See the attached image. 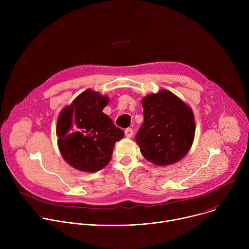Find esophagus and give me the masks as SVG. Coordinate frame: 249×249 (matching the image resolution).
I'll use <instances>...</instances> for the list:
<instances>
[{
    "label": "esophagus",
    "mask_w": 249,
    "mask_h": 249,
    "mask_svg": "<svg viewBox=\"0 0 249 249\" xmlns=\"http://www.w3.org/2000/svg\"><path fill=\"white\" fill-rule=\"evenodd\" d=\"M133 134H134L133 129H131V128H127V129L125 130V136H126L127 138H131V137L133 136Z\"/></svg>",
    "instance_id": "1"
}]
</instances>
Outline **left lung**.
I'll return each mask as SVG.
<instances>
[{"label":"left lung","mask_w":249,"mask_h":249,"mask_svg":"<svg viewBox=\"0 0 249 249\" xmlns=\"http://www.w3.org/2000/svg\"><path fill=\"white\" fill-rule=\"evenodd\" d=\"M142 104L144 122L136 135L141 154L159 166L183 159L195 136V120L190 106L166 89L145 96Z\"/></svg>","instance_id":"obj_1"}]
</instances>
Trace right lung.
Masks as SVG:
<instances>
[{"instance_id":"obj_1","label":"right lung","mask_w":249,"mask_h":249,"mask_svg":"<svg viewBox=\"0 0 249 249\" xmlns=\"http://www.w3.org/2000/svg\"><path fill=\"white\" fill-rule=\"evenodd\" d=\"M109 97L87 89L60 112L56 133L63 159L74 168L95 172L111 160L124 132L102 112Z\"/></svg>"}]
</instances>
